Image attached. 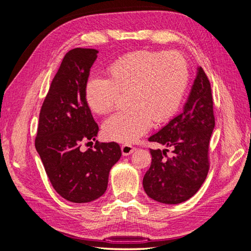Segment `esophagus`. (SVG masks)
<instances>
[{
	"instance_id": "34e87169",
	"label": "esophagus",
	"mask_w": 251,
	"mask_h": 251,
	"mask_svg": "<svg viewBox=\"0 0 251 251\" xmlns=\"http://www.w3.org/2000/svg\"><path fill=\"white\" fill-rule=\"evenodd\" d=\"M135 151H136V148L130 146V144H124V146L121 147V151H123L124 156L131 155L132 153H134Z\"/></svg>"
}]
</instances>
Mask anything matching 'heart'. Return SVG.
Wrapping results in <instances>:
<instances>
[{
	"label": "heart",
	"mask_w": 251,
	"mask_h": 251,
	"mask_svg": "<svg viewBox=\"0 0 251 251\" xmlns=\"http://www.w3.org/2000/svg\"><path fill=\"white\" fill-rule=\"evenodd\" d=\"M109 78L91 76L85 86L89 108L100 114L111 111L120 92H126L130 108L114 113L102 128L110 140L131 143L155 123L176 113L185 95L189 72L185 58L176 52L140 50L115 60Z\"/></svg>",
	"instance_id": "b5f03b06"
}]
</instances>
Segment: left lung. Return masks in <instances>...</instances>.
I'll return each mask as SVG.
<instances>
[{
    "mask_svg": "<svg viewBox=\"0 0 251 251\" xmlns=\"http://www.w3.org/2000/svg\"><path fill=\"white\" fill-rule=\"evenodd\" d=\"M209 80L201 67L179 115L151 135L154 141L172 149L150 150L151 163L143 177L144 192L157 202L179 204L199 191L206 179L208 147L215 128Z\"/></svg>",
    "mask_w": 251,
    "mask_h": 251,
    "instance_id": "obj_1",
    "label": "left lung"
}]
</instances>
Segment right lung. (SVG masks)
Instances as JSON below:
<instances>
[{"instance_id":"right-lung-1","label":"right lung","mask_w":251,"mask_h":251,"mask_svg":"<svg viewBox=\"0 0 251 251\" xmlns=\"http://www.w3.org/2000/svg\"><path fill=\"white\" fill-rule=\"evenodd\" d=\"M96 49L75 48L65 55L40 112L35 149L53 188L64 199L88 203L108 187L112 166L121 156L116 142L82 151L81 143L97 137L98 126L85 100ZM92 148V147H91Z\"/></svg>"}]
</instances>
